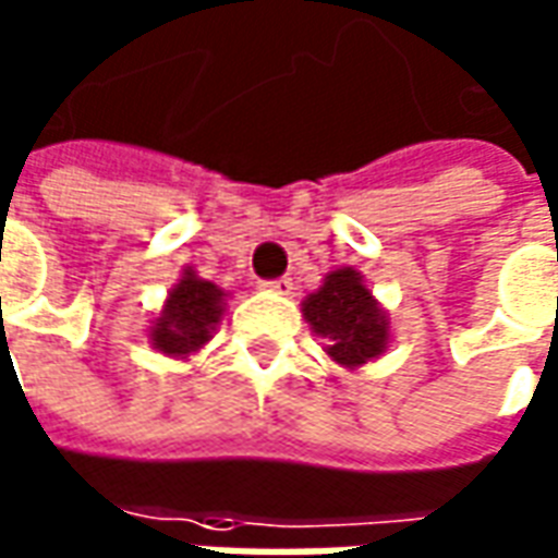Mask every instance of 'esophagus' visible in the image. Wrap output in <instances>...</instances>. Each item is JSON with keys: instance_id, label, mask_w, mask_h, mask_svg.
Here are the masks:
<instances>
[{"instance_id": "obj_1", "label": "esophagus", "mask_w": 558, "mask_h": 558, "mask_svg": "<svg viewBox=\"0 0 558 558\" xmlns=\"http://www.w3.org/2000/svg\"><path fill=\"white\" fill-rule=\"evenodd\" d=\"M265 290H268V293H278V295H290L293 293V280L290 278L268 280V283H265Z\"/></svg>"}]
</instances>
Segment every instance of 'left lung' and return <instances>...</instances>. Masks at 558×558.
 I'll return each instance as SVG.
<instances>
[{
    "label": "left lung",
    "mask_w": 558,
    "mask_h": 558,
    "mask_svg": "<svg viewBox=\"0 0 558 558\" xmlns=\"http://www.w3.org/2000/svg\"><path fill=\"white\" fill-rule=\"evenodd\" d=\"M302 314L314 336L327 339L324 351L344 369L378 360L390 344V317L357 268H332L324 283L305 295Z\"/></svg>",
    "instance_id": "1"
}]
</instances>
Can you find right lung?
I'll use <instances>...</instances> for the list:
<instances>
[{
  "label": "right lung",
  "mask_w": 558,
  "mask_h": 558,
  "mask_svg": "<svg viewBox=\"0 0 558 558\" xmlns=\"http://www.w3.org/2000/svg\"><path fill=\"white\" fill-rule=\"evenodd\" d=\"M226 299L229 293L222 287L198 278V271L185 265L183 278L170 287L158 317L146 329L149 344L165 357L189 360L214 339V329L226 314Z\"/></svg>",
  "instance_id": "right-lung-1"
}]
</instances>
